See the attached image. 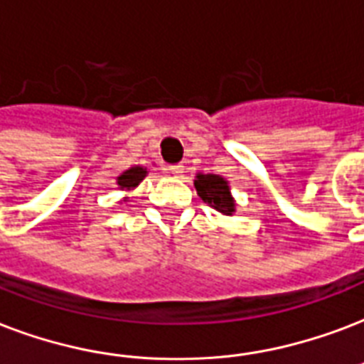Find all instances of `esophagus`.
<instances>
[{
	"mask_svg": "<svg viewBox=\"0 0 364 364\" xmlns=\"http://www.w3.org/2000/svg\"><path fill=\"white\" fill-rule=\"evenodd\" d=\"M168 171L173 173V176H181L183 171H185V166H181V164H173V166H168Z\"/></svg>",
	"mask_w": 364,
	"mask_h": 364,
	"instance_id": "esophagus-1",
	"label": "esophagus"
}]
</instances>
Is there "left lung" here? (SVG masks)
<instances>
[{
  "instance_id": "left-lung-1",
  "label": "left lung",
  "mask_w": 364,
  "mask_h": 364,
  "mask_svg": "<svg viewBox=\"0 0 364 364\" xmlns=\"http://www.w3.org/2000/svg\"><path fill=\"white\" fill-rule=\"evenodd\" d=\"M194 187H196V193L202 200L208 202L218 212L225 213V215H231L235 212V202H232L229 185L223 177L213 176V173H208V176L200 173V176H196Z\"/></svg>"
}]
</instances>
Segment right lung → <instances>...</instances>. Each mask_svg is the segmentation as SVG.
<instances>
[{"instance_id": "add662e5", "label": "right lung", "mask_w": 364, "mask_h": 364, "mask_svg": "<svg viewBox=\"0 0 364 364\" xmlns=\"http://www.w3.org/2000/svg\"><path fill=\"white\" fill-rule=\"evenodd\" d=\"M146 176V170H143V168H132V170L124 171L120 177H118V185H120L122 188H133L137 187L139 183L143 181Z\"/></svg>"}]
</instances>
